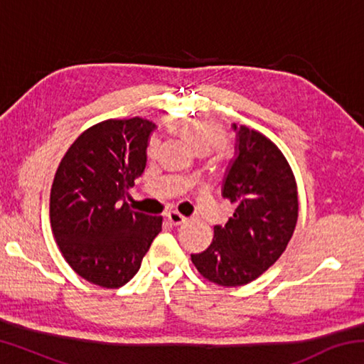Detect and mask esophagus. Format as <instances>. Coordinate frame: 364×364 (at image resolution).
<instances>
[{"instance_id":"esophagus-1","label":"esophagus","mask_w":364,"mask_h":364,"mask_svg":"<svg viewBox=\"0 0 364 364\" xmlns=\"http://www.w3.org/2000/svg\"><path fill=\"white\" fill-rule=\"evenodd\" d=\"M167 218H168V221L173 226H181V225H184L188 221V218L186 217H183L181 213H178V212H168L167 213Z\"/></svg>"}]
</instances>
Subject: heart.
<instances>
[{
	"label": "heart",
	"instance_id": "b5f03b06",
	"mask_svg": "<svg viewBox=\"0 0 364 364\" xmlns=\"http://www.w3.org/2000/svg\"><path fill=\"white\" fill-rule=\"evenodd\" d=\"M170 128L181 136L186 138L191 144L199 152H208L213 147H218L225 143L226 133L221 123L208 119V117H175L168 122ZM157 147V141L151 139L147 146V152L154 154Z\"/></svg>",
	"mask_w": 364,
	"mask_h": 364
}]
</instances>
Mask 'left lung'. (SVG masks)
<instances>
[{"mask_svg": "<svg viewBox=\"0 0 364 364\" xmlns=\"http://www.w3.org/2000/svg\"><path fill=\"white\" fill-rule=\"evenodd\" d=\"M236 159L226 171L225 199L234 205L213 241L191 255L205 279L218 286L249 284L286 250L299 217L297 183L291 165L273 141L245 125L236 127Z\"/></svg>", "mask_w": 364, "mask_h": 364, "instance_id": "8db88e82", "label": "left lung"}]
</instances>
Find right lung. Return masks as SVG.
Segmentation results:
<instances>
[{
	"instance_id": "obj_1",
	"label": "right lung",
	"mask_w": 364,
	"mask_h": 364,
	"mask_svg": "<svg viewBox=\"0 0 364 364\" xmlns=\"http://www.w3.org/2000/svg\"><path fill=\"white\" fill-rule=\"evenodd\" d=\"M154 128L141 117L96 123L73 141L54 175V239L70 268L96 286L127 284L162 231V217L133 212L121 202L146 168Z\"/></svg>"
}]
</instances>
